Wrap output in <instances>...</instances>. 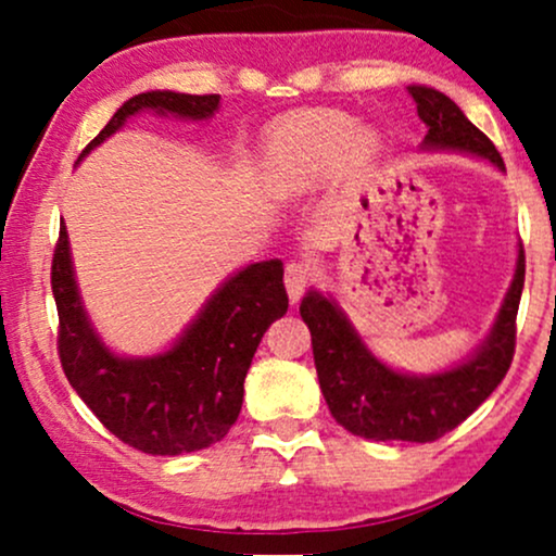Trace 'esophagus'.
<instances>
[{"instance_id": "obj_1", "label": "esophagus", "mask_w": 556, "mask_h": 556, "mask_svg": "<svg viewBox=\"0 0 556 556\" xmlns=\"http://www.w3.org/2000/svg\"><path fill=\"white\" fill-rule=\"evenodd\" d=\"M309 280H312V270L304 263H299V260H291V263L286 265L283 283H286V291H289L291 302H299V299L304 296Z\"/></svg>"}]
</instances>
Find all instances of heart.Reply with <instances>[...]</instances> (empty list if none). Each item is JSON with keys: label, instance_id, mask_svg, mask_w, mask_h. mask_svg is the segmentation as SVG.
Instances as JSON below:
<instances>
[{"label": "heart", "instance_id": "1", "mask_svg": "<svg viewBox=\"0 0 556 556\" xmlns=\"http://www.w3.org/2000/svg\"><path fill=\"white\" fill-rule=\"evenodd\" d=\"M377 155V135L358 129L343 111H315L286 124L273 137L265 159V179L278 192H299L328 181L345 168L362 176Z\"/></svg>", "mask_w": 556, "mask_h": 556}]
</instances>
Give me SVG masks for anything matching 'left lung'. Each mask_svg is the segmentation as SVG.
I'll return each instance as SVG.
<instances>
[{
    "mask_svg": "<svg viewBox=\"0 0 556 556\" xmlns=\"http://www.w3.org/2000/svg\"><path fill=\"white\" fill-rule=\"evenodd\" d=\"M419 119L427 124L424 150H455L484 159L505 172L492 140L440 90L408 85ZM526 280V254L518 263L489 336L471 356L434 375H408L377 358L362 341L341 304L312 289L302 299V319L312 332V354L332 419L351 434L375 442H434L466 421L505 380L515 354V317Z\"/></svg>",
    "mask_w": 556,
    "mask_h": 556,
    "instance_id": "obj_1",
    "label": "left lung"
}]
</instances>
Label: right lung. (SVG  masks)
I'll use <instances>...</instances> for the list:
<instances>
[{
  "label": "right lung",
  "instance_id": "1",
  "mask_svg": "<svg viewBox=\"0 0 556 556\" xmlns=\"http://www.w3.org/2000/svg\"><path fill=\"white\" fill-rule=\"evenodd\" d=\"M218 106L220 96L174 90L132 96L77 161L142 111L205 122ZM51 291L59 312V358L70 384L111 434L148 455H185L224 440L241 410L254 351L265 330L289 309L283 263L263 260L226 278L172 349L119 356L85 312L64 226L51 263Z\"/></svg>",
  "mask_w": 556,
  "mask_h": 556
}]
</instances>
